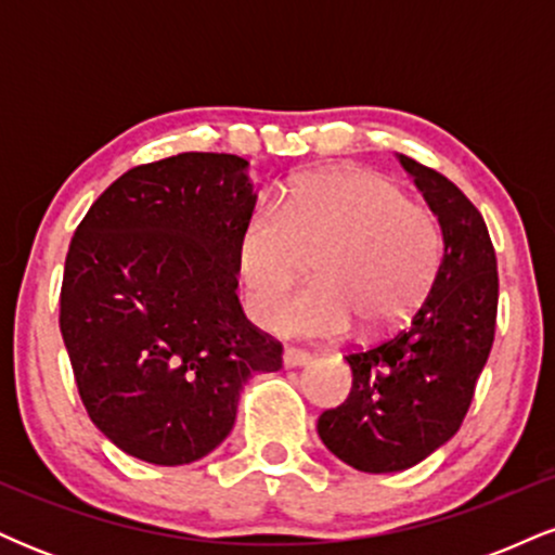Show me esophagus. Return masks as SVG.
<instances>
[{
	"label": "esophagus",
	"mask_w": 555,
	"mask_h": 555,
	"mask_svg": "<svg viewBox=\"0 0 555 555\" xmlns=\"http://www.w3.org/2000/svg\"><path fill=\"white\" fill-rule=\"evenodd\" d=\"M310 360H313V358H310V352H305V349H297V347H286L284 349V365L286 367L308 365Z\"/></svg>",
	"instance_id": "1"
}]
</instances>
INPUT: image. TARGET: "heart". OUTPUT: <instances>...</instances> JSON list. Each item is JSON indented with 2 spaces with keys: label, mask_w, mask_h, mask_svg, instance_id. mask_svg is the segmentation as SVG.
<instances>
[{
  "label": "heart",
  "mask_w": 555,
  "mask_h": 555,
  "mask_svg": "<svg viewBox=\"0 0 555 555\" xmlns=\"http://www.w3.org/2000/svg\"><path fill=\"white\" fill-rule=\"evenodd\" d=\"M441 227L393 182L362 169H328L292 182L276 211L260 208L242 224L234 271L247 310L273 326L317 259L318 285L296 298L279 328L339 339L399 326L428 295L441 263Z\"/></svg>",
  "instance_id": "b5f03b06"
}]
</instances>
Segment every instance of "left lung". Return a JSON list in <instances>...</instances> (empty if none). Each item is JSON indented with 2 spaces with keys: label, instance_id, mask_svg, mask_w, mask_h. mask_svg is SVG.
<instances>
[{
  "label": "left lung",
  "instance_id": "8db88e82",
  "mask_svg": "<svg viewBox=\"0 0 555 555\" xmlns=\"http://www.w3.org/2000/svg\"><path fill=\"white\" fill-rule=\"evenodd\" d=\"M438 216L443 258L412 321L352 349V391L318 417L331 454L360 473L415 467L460 430L486 367L499 313V269L482 214L441 171L401 156Z\"/></svg>",
  "mask_w": 555,
  "mask_h": 555
}]
</instances>
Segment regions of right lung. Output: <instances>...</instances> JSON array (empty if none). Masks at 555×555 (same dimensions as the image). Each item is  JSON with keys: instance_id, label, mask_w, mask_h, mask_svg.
Masks as SVG:
<instances>
[{"instance_id": "add662e5", "label": "right lung", "mask_w": 555, "mask_h": 555, "mask_svg": "<svg viewBox=\"0 0 555 555\" xmlns=\"http://www.w3.org/2000/svg\"><path fill=\"white\" fill-rule=\"evenodd\" d=\"M256 193L234 154H177L114 180L69 240L60 331L88 417L125 454L177 467L232 430L282 341L247 321L234 245Z\"/></svg>"}]
</instances>
